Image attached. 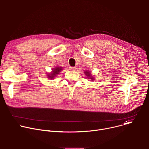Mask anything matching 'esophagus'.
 I'll return each instance as SVG.
<instances>
[{"mask_svg":"<svg viewBox=\"0 0 149 149\" xmlns=\"http://www.w3.org/2000/svg\"><path fill=\"white\" fill-rule=\"evenodd\" d=\"M76 70H77V68H76V67H70V70H71V71H75Z\"/></svg>","mask_w":149,"mask_h":149,"instance_id":"34e87169","label":"esophagus"}]
</instances>
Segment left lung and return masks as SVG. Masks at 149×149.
<instances>
[{
    "label": "left lung",
    "instance_id": "obj_1",
    "mask_svg": "<svg viewBox=\"0 0 149 149\" xmlns=\"http://www.w3.org/2000/svg\"><path fill=\"white\" fill-rule=\"evenodd\" d=\"M84 74H85V75L87 76V78H88L89 79H91V81H94L95 79V78L93 77V75L91 73V72H90L89 71H87V70H86L84 71Z\"/></svg>",
    "mask_w": 149,
    "mask_h": 149
}]
</instances>
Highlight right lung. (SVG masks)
Returning <instances> with one entry per match:
<instances>
[{
    "label": "right lung",
    "mask_w": 149,
    "mask_h": 149,
    "mask_svg": "<svg viewBox=\"0 0 149 149\" xmlns=\"http://www.w3.org/2000/svg\"><path fill=\"white\" fill-rule=\"evenodd\" d=\"M62 68H63L61 67H56L52 68L51 72L47 74V78H48L49 79L55 78V77H56V75H58L61 72V71L62 70Z\"/></svg>",
    "instance_id": "obj_1"
}]
</instances>
